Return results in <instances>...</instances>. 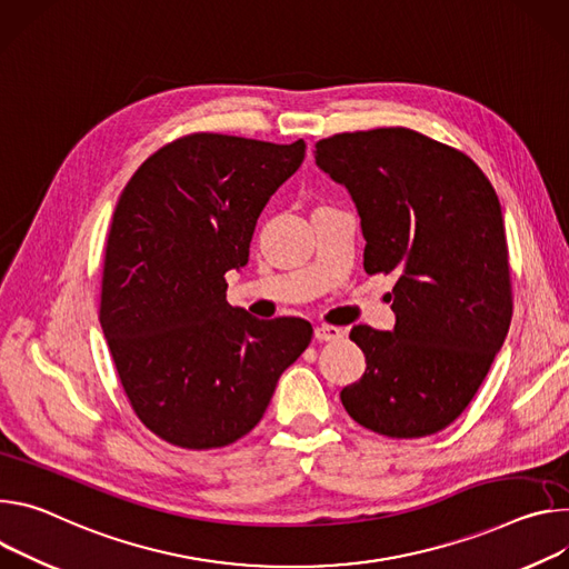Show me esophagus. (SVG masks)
I'll use <instances>...</instances> for the list:
<instances>
[{
  "label": "esophagus",
  "mask_w": 569,
  "mask_h": 569,
  "mask_svg": "<svg viewBox=\"0 0 569 569\" xmlns=\"http://www.w3.org/2000/svg\"><path fill=\"white\" fill-rule=\"evenodd\" d=\"M343 337L341 328L335 326H317L313 328V339L317 341H339Z\"/></svg>",
  "instance_id": "obj_1"
}]
</instances>
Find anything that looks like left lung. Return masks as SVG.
<instances>
[{
	"label": "left lung",
	"instance_id": "obj_1",
	"mask_svg": "<svg viewBox=\"0 0 569 569\" xmlns=\"http://www.w3.org/2000/svg\"><path fill=\"white\" fill-rule=\"evenodd\" d=\"M313 153L357 206L366 273L398 276L393 332L350 330L366 370L341 402L389 438L446 429L479 391L511 326L495 189L466 153L402 126L339 133Z\"/></svg>",
	"mask_w": 569,
	"mask_h": 569
}]
</instances>
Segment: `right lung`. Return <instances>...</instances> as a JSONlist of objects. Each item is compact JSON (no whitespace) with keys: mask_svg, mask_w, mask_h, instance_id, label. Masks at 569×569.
I'll list each match as a JSON object with an SVG mask.
<instances>
[{"mask_svg":"<svg viewBox=\"0 0 569 569\" xmlns=\"http://www.w3.org/2000/svg\"><path fill=\"white\" fill-rule=\"evenodd\" d=\"M302 160V140L194 133L147 158L117 201L99 321L126 398L171 446L246 436L311 341L302 319L260 321L226 300V273L246 267L264 206Z\"/></svg>","mask_w":569,"mask_h":569,"instance_id":"right-lung-1","label":"right lung"}]
</instances>
